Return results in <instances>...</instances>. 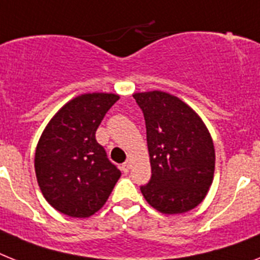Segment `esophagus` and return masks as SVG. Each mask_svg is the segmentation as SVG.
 <instances>
[{
  "label": "esophagus",
  "mask_w": 260,
  "mask_h": 260,
  "mask_svg": "<svg viewBox=\"0 0 260 260\" xmlns=\"http://www.w3.org/2000/svg\"><path fill=\"white\" fill-rule=\"evenodd\" d=\"M130 167H132V162H130V160H126L125 164L122 165V170L125 171V173H128V170H130Z\"/></svg>",
  "instance_id": "1"
}]
</instances>
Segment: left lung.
I'll list each match as a JSON object with an SVG mask.
<instances>
[{
    "label": "left lung",
    "mask_w": 260,
    "mask_h": 260,
    "mask_svg": "<svg viewBox=\"0 0 260 260\" xmlns=\"http://www.w3.org/2000/svg\"><path fill=\"white\" fill-rule=\"evenodd\" d=\"M146 121L151 179L141 187L162 214H183L206 198L214 179L215 149L209 128L186 102L166 91L134 93Z\"/></svg>",
    "instance_id": "1"
}]
</instances>
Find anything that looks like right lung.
<instances>
[{
  "label": "right lung",
  "instance_id": "1",
  "mask_svg": "<svg viewBox=\"0 0 260 260\" xmlns=\"http://www.w3.org/2000/svg\"><path fill=\"white\" fill-rule=\"evenodd\" d=\"M119 100L114 93H85L53 115L36 147L38 186L51 207L72 218H89L106 203L121 177L95 132Z\"/></svg>",
  "mask_w": 260,
  "mask_h": 260
}]
</instances>
